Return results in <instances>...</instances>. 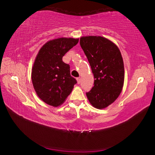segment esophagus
<instances>
[{
	"label": "esophagus",
	"mask_w": 155,
	"mask_h": 155,
	"mask_svg": "<svg viewBox=\"0 0 155 155\" xmlns=\"http://www.w3.org/2000/svg\"><path fill=\"white\" fill-rule=\"evenodd\" d=\"M77 81L78 84H80V83H81V77H78V78H77Z\"/></svg>",
	"instance_id": "obj_1"
}]
</instances>
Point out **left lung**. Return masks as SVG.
<instances>
[{
    "label": "left lung",
    "instance_id": "8db88e82",
    "mask_svg": "<svg viewBox=\"0 0 155 155\" xmlns=\"http://www.w3.org/2000/svg\"><path fill=\"white\" fill-rule=\"evenodd\" d=\"M80 44L94 77V85L86 96L93 107L106 108L118 98L124 86L125 72L121 52L114 43L102 36L81 37Z\"/></svg>",
    "mask_w": 155,
    "mask_h": 155
}]
</instances>
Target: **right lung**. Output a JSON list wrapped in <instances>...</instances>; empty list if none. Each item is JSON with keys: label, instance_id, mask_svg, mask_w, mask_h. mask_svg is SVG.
Instances as JSON below:
<instances>
[{"label": "right lung", "instance_id": "right-lung-1", "mask_svg": "<svg viewBox=\"0 0 155 155\" xmlns=\"http://www.w3.org/2000/svg\"><path fill=\"white\" fill-rule=\"evenodd\" d=\"M78 42V38L52 39L41 47L35 57L31 70L32 84L39 98L48 105L61 106L77 83L71 76L69 64L62 59Z\"/></svg>", "mask_w": 155, "mask_h": 155}]
</instances>
